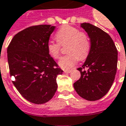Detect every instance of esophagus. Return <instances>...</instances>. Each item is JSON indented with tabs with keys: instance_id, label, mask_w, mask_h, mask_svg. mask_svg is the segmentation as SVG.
I'll list each match as a JSON object with an SVG mask.
<instances>
[{
	"instance_id": "obj_1",
	"label": "esophagus",
	"mask_w": 126,
	"mask_h": 126,
	"mask_svg": "<svg viewBox=\"0 0 126 126\" xmlns=\"http://www.w3.org/2000/svg\"><path fill=\"white\" fill-rule=\"evenodd\" d=\"M64 71L65 73H70V72H71V70H64Z\"/></svg>"
}]
</instances>
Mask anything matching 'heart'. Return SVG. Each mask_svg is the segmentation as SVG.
<instances>
[{"instance_id":"heart-1","label":"heart","mask_w":126,"mask_h":126,"mask_svg":"<svg viewBox=\"0 0 126 126\" xmlns=\"http://www.w3.org/2000/svg\"><path fill=\"white\" fill-rule=\"evenodd\" d=\"M57 41H49L47 43V52L54 59L58 58L61 46L66 45L67 55L62 57L59 65L64 69L74 67L79 60H84L90 53V41L85 32L72 26L66 25L61 27L56 34Z\"/></svg>"}]
</instances>
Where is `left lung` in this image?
Here are the masks:
<instances>
[{"mask_svg": "<svg viewBox=\"0 0 126 126\" xmlns=\"http://www.w3.org/2000/svg\"><path fill=\"white\" fill-rule=\"evenodd\" d=\"M90 39V53L81 67L80 79L73 84L83 98L95 101L105 96L112 86L117 66V50L110 36L89 23L81 25Z\"/></svg>", "mask_w": 126, "mask_h": 126, "instance_id": "left-lung-1", "label": "left lung"}]
</instances>
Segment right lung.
<instances>
[{"label":"right lung","instance_id":"right-lung-1","mask_svg":"<svg viewBox=\"0 0 126 126\" xmlns=\"http://www.w3.org/2000/svg\"><path fill=\"white\" fill-rule=\"evenodd\" d=\"M56 26H32L16 34L7 47L13 85L25 99L44 104L53 98L57 76L63 70L47 52V43Z\"/></svg>","mask_w":126,"mask_h":126}]
</instances>
